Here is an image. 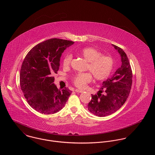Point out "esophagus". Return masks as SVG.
<instances>
[{"instance_id": "34e87169", "label": "esophagus", "mask_w": 155, "mask_h": 155, "mask_svg": "<svg viewBox=\"0 0 155 155\" xmlns=\"http://www.w3.org/2000/svg\"><path fill=\"white\" fill-rule=\"evenodd\" d=\"M84 91L82 90V89H75V92H83Z\"/></svg>"}]
</instances>
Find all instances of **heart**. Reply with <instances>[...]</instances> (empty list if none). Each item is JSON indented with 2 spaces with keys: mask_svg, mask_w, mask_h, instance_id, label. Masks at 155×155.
I'll list each match as a JSON object with an SVG mask.
<instances>
[{
  "mask_svg": "<svg viewBox=\"0 0 155 155\" xmlns=\"http://www.w3.org/2000/svg\"><path fill=\"white\" fill-rule=\"evenodd\" d=\"M78 53L86 61L88 62L87 70L92 74L95 79L102 81L110 74L114 67V61L110 56L102 55L100 51L92 47L83 48ZM71 60V54L66 55L63 60V67L66 68L69 66ZM90 74L86 72L76 74L73 78V84L78 88H85L92 80L91 74Z\"/></svg>",
  "mask_w": 155,
  "mask_h": 155,
  "instance_id": "heart-1",
  "label": "heart"
}]
</instances>
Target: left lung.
Instances as JSON below:
<instances>
[{
    "instance_id": "1",
    "label": "left lung",
    "mask_w": 155,
    "mask_h": 155,
    "mask_svg": "<svg viewBox=\"0 0 155 155\" xmlns=\"http://www.w3.org/2000/svg\"><path fill=\"white\" fill-rule=\"evenodd\" d=\"M112 46L120 54L121 66L103 82L97 95L91 94L92 99L88 104V110L99 117L107 116L119 110L127 101L132 86V70L127 54L120 48Z\"/></svg>"
}]
</instances>
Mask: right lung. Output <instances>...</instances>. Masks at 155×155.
<instances>
[{"mask_svg": "<svg viewBox=\"0 0 155 155\" xmlns=\"http://www.w3.org/2000/svg\"><path fill=\"white\" fill-rule=\"evenodd\" d=\"M74 42L51 39L34 46L27 54L20 70V81L28 104L44 114H54L64 106L71 91L58 89L54 73L59 70L62 53Z\"/></svg>", "mask_w": 155, "mask_h": 155, "instance_id": "obj_1", "label": "right lung"}]
</instances>
